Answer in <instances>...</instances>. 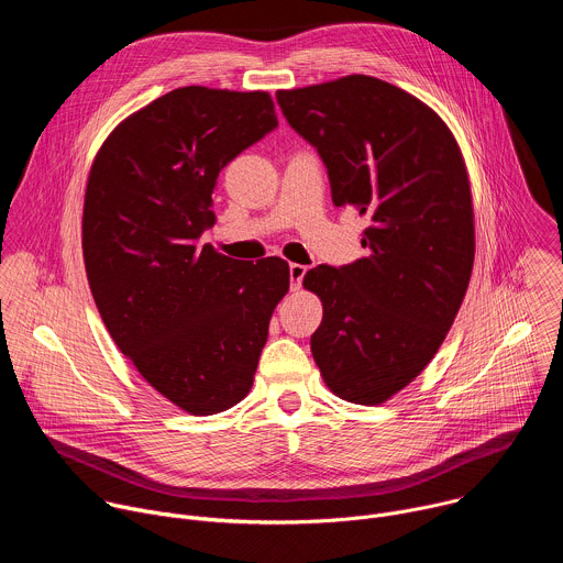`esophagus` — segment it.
<instances>
[{"label":"esophagus","instance_id":"34e87169","mask_svg":"<svg viewBox=\"0 0 563 563\" xmlns=\"http://www.w3.org/2000/svg\"><path fill=\"white\" fill-rule=\"evenodd\" d=\"M305 274H307V267H305V265H298V263H291V265H289V278H291V289H294V291L300 289Z\"/></svg>","mask_w":563,"mask_h":563}]
</instances>
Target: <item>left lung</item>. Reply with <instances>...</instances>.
Returning a JSON list of instances; mask_svg holds the SVG:
<instances>
[{"instance_id": "8db88e82", "label": "left lung", "mask_w": 563, "mask_h": 563, "mask_svg": "<svg viewBox=\"0 0 563 563\" xmlns=\"http://www.w3.org/2000/svg\"><path fill=\"white\" fill-rule=\"evenodd\" d=\"M283 115L323 157L336 207L369 220L365 256L318 265L302 287L323 302L311 354L343 400L380 406L445 341L474 265L472 191L448 124L369 75L278 91Z\"/></svg>"}]
</instances>
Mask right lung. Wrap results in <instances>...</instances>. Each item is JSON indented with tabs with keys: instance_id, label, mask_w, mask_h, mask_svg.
<instances>
[{
	"instance_id": "add662e5",
	"label": "right lung",
	"mask_w": 563,
	"mask_h": 563,
	"mask_svg": "<svg viewBox=\"0 0 563 563\" xmlns=\"http://www.w3.org/2000/svg\"><path fill=\"white\" fill-rule=\"evenodd\" d=\"M276 124L267 91L183 87L122 120L91 165L82 252L98 311L142 378L196 417L250 394L289 289L278 256L200 245L218 174Z\"/></svg>"
}]
</instances>
